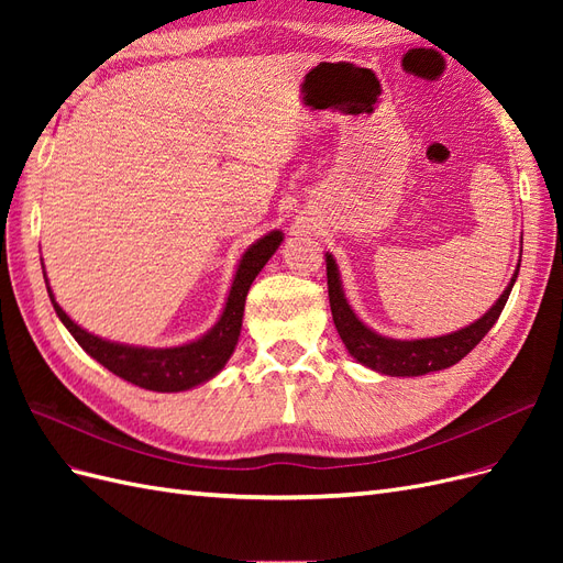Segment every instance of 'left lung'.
I'll use <instances>...</instances> for the list:
<instances>
[{"instance_id":"left-lung-1","label":"left lung","mask_w":563,"mask_h":563,"mask_svg":"<svg viewBox=\"0 0 563 563\" xmlns=\"http://www.w3.org/2000/svg\"><path fill=\"white\" fill-rule=\"evenodd\" d=\"M519 265L521 261L517 263L515 275L509 279L503 296L496 300V305H493L482 319L470 323V327L446 335H437V338L397 340L368 329L366 323L354 314V310L350 308V302L345 298L343 282H340V272L333 255L327 253V279H329V302H331L333 323L347 352L356 362L368 366L371 371H378L383 376H401V378L424 376V373L441 371L457 364L463 356H467L476 345L482 343V338L490 331V327L498 321L505 308L509 291H512V286L517 282Z\"/></svg>"}]
</instances>
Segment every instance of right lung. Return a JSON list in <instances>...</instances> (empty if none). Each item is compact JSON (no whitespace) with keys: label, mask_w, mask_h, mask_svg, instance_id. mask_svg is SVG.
Here are the masks:
<instances>
[{"label":"right lung","mask_w":563,"mask_h":563,"mask_svg":"<svg viewBox=\"0 0 563 563\" xmlns=\"http://www.w3.org/2000/svg\"><path fill=\"white\" fill-rule=\"evenodd\" d=\"M282 242L284 234L279 230H272L244 251L242 261L234 272L223 314L213 323L211 331L199 335L192 343H185L178 347H139L98 338L89 331H84L79 323H75L65 314V310L54 298V291H51L48 279L46 291L58 319L65 323V329L73 333L81 350L91 354L98 364H103L108 371H112L114 376L152 391H185L211 380L225 368L242 333L249 288L253 279L258 277V272L265 267V263L275 255Z\"/></svg>","instance_id":"add662e5"}]
</instances>
